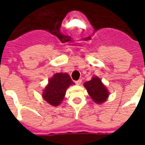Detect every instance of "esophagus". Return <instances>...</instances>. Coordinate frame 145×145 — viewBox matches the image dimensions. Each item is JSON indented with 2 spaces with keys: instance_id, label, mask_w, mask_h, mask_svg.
Listing matches in <instances>:
<instances>
[{
  "instance_id": "obj_1",
  "label": "esophagus",
  "mask_w": 145,
  "mask_h": 145,
  "mask_svg": "<svg viewBox=\"0 0 145 145\" xmlns=\"http://www.w3.org/2000/svg\"><path fill=\"white\" fill-rule=\"evenodd\" d=\"M81 83H82V80L81 79L78 80H77V81L75 82V84H77V85H80V84H81Z\"/></svg>"
}]
</instances>
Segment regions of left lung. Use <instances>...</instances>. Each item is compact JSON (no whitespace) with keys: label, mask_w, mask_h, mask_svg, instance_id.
<instances>
[{"label":"left lung","mask_w":145,"mask_h":145,"mask_svg":"<svg viewBox=\"0 0 145 145\" xmlns=\"http://www.w3.org/2000/svg\"><path fill=\"white\" fill-rule=\"evenodd\" d=\"M84 86L95 103L101 105L105 102L110 95L105 85L97 76H93L89 81L85 82Z\"/></svg>","instance_id":"1"}]
</instances>
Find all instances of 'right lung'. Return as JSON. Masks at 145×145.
Wrapping results in <instances>:
<instances>
[{"label":"right lung","instance_id":"obj_1","mask_svg":"<svg viewBox=\"0 0 145 145\" xmlns=\"http://www.w3.org/2000/svg\"><path fill=\"white\" fill-rule=\"evenodd\" d=\"M74 84L67 73H56L49 79L48 84L43 90L42 97L51 106L59 105L65 96L67 89Z\"/></svg>","mask_w":145,"mask_h":145}]
</instances>
